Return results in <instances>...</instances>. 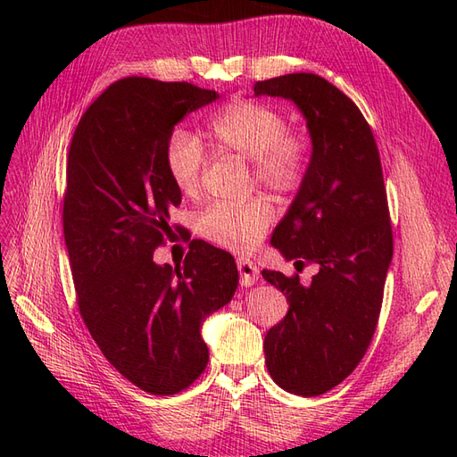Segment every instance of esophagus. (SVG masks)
<instances>
[{"label": "esophagus", "mask_w": 457, "mask_h": 457, "mask_svg": "<svg viewBox=\"0 0 457 457\" xmlns=\"http://www.w3.org/2000/svg\"><path fill=\"white\" fill-rule=\"evenodd\" d=\"M238 272H240V284L244 287H250L259 280V269L253 261L240 257L238 261Z\"/></svg>", "instance_id": "34e87169"}]
</instances>
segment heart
Here are the masks:
<instances>
[{"label":"heart","mask_w":457,"mask_h":457,"mask_svg":"<svg viewBox=\"0 0 457 457\" xmlns=\"http://www.w3.org/2000/svg\"><path fill=\"white\" fill-rule=\"evenodd\" d=\"M207 139L220 152L253 162L257 181L280 195L299 188L307 165V146L287 131L284 116L252 99H234L207 123ZM204 152L196 137L175 129L165 139V173L179 192L196 195L204 173ZM274 220L269 200L255 196L240 204H217L198 217V232L225 250L252 252Z\"/></svg>","instance_id":"b5f03b06"}]
</instances>
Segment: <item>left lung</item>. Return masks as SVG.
<instances>
[{"label":"left lung","instance_id":"left-lung-1","mask_svg":"<svg viewBox=\"0 0 457 457\" xmlns=\"http://www.w3.org/2000/svg\"><path fill=\"white\" fill-rule=\"evenodd\" d=\"M255 96H282L307 120L312 152L301 187L270 244L299 276L262 270L289 311L265 336L274 383L299 396L334 389L362 361L378 326L393 228L376 139L358 106L328 79L297 72L257 81Z\"/></svg>","mask_w":457,"mask_h":457}]
</instances>
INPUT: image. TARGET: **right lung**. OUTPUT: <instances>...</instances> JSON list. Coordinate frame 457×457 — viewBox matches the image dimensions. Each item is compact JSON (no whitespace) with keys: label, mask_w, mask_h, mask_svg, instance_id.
<instances>
[{"label":"right lung","mask_w":457,"mask_h":457,"mask_svg":"<svg viewBox=\"0 0 457 457\" xmlns=\"http://www.w3.org/2000/svg\"><path fill=\"white\" fill-rule=\"evenodd\" d=\"M217 99L187 81L123 78L86 110L68 152L62 227L79 314L106 361L150 395L200 378L210 361L202 324L238 287L234 257L204 240L181 267L152 257L181 204L165 139Z\"/></svg>","instance_id":"1"}]
</instances>
